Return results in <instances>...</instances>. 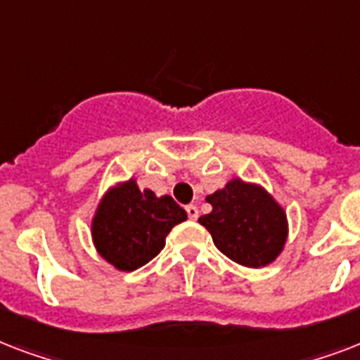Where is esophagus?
<instances>
[{
    "label": "esophagus",
    "mask_w": 360,
    "mask_h": 360,
    "mask_svg": "<svg viewBox=\"0 0 360 360\" xmlns=\"http://www.w3.org/2000/svg\"><path fill=\"white\" fill-rule=\"evenodd\" d=\"M186 214H188V219L196 220L200 217V211H198L196 205H186Z\"/></svg>",
    "instance_id": "34e87169"
}]
</instances>
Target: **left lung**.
Masks as SVG:
<instances>
[{
    "label": "left lung",
    "mask_w": 360,
    "mask_h": 360,
    "mask_svg": "<svg viewBox=\"0 0 360 360\" xmlns=\"http://www.w3.org/2000/svg\"><path fill=\"white\" fill-rule=\"evenodd\" d=\"M213 211L200 217L224 256L246 267H263L284 248L285 213L267 192L239 179L207 196Z\"/></svg>",
    "instance_id": "left-lung-1"
}]
</instances>
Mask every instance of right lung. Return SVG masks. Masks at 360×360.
I'll return each instance as SVG.
<instances>
[{
  "mask_svg": "<svg viewBox=\"0 0 360 360\" xmlns=\"http://www.w3.org/2000/svg\"><path fill=\"white\" fill-rule=\"evenodd\" d=\"M183 220L185 209L172 198L141 192L130 179L112 188L98 205L93 240L106 262L121 271H134L162 250L169 230Z\"/></svg>",
  "mask_w": 360,
  "mask_h": 360,
  "instance_id": "1",
  "label": "right lung"
}]
</instances>
